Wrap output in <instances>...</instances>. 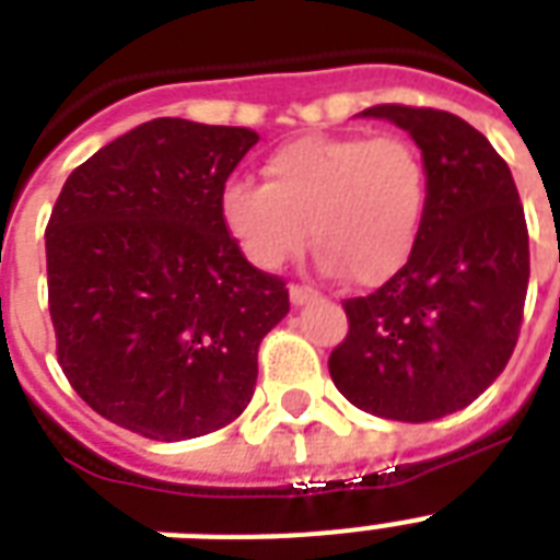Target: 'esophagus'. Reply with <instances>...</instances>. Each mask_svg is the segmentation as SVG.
Wrapping results in <instances>:
<instances>
[{"label":"esophagus","instance_id":"obj_1","mask_svg":"<svg viewBox=\"0 0 560 560\" xmlns=\"http://www.w3.org/2000/svg\"><path fill=\"white\" fill-rule=\"evenodd\" d=\"M316 293L311 288H302V284H290V302L293 305H307V302H314Z\"/></svg>","mask_w":560,"mask_h":560}]
</instances>
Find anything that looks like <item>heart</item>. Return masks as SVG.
Segmentation results:
<instances>
[{"label":"heart","instance_id":"b5f03b06","mask_svg":"<svg viewBox=\"0 0 560 560\" xmlns=\"http://www.w3.org/2000/svg\"><path fill=\"white\" fill-rule=\"evenodd\" d=\"M267 186L229 183L223 223L261 267H279L311 241L325 272L377 288L409 261L424 226V156L407 136H299L264 162Z\"/></svg>","mask_w":560,"mask_h":560}]
</instances>
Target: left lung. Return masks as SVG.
Segmentation results:
<instances>
[{
    "label": "left lung",
    "mask_w": 560,
    "mask_h": 560,
    "mask_svg": "<svg viewBox=\"0 0 560 560\" xmlns=\"http://www.w3.org/2000/svg\"><path fill=\"white\" fill-rule=\"evenodd\" d=\"M421 148L427 214L409 261L369 296L346 299L334 386L363 412L433 421L500 377L523 323L529 229L505 160L477 127L433 107L377 104Z\"/></svg>",
    "instance_id": "left-lung-1"
}]
</instances>
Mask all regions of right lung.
Returning <instances> with one entry per match:
<instances>
[{
    "label": "right lung",
    "instance_id": "add662e5",
    "mask_svg": "<svg viewBox=\"0 0 560 560\" xmlns=\"http://www.w3.org/2000/svg\"><path fill=\"white\" fill-rule=\"evenodd\" d=\"M249 127L153 118L69 174L46 226L57 363L98 416L156 442L235 421L290 311L220 214Z\"/></svg>",
    "mask_w": 560,
    "mask_h": 560
}]
</instances>
